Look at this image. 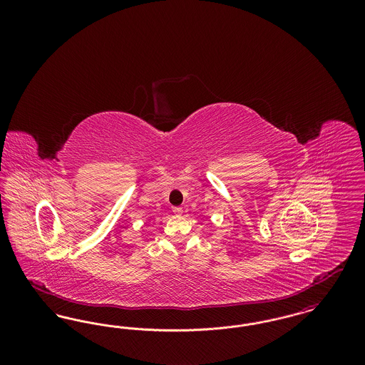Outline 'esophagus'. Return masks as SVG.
Here are the masks:
<instances>
[{"label": "esophagus", "mask_w": 365, "mask_h": 365, "mask_svg": "<svg viewBox=\"0 0 365 365\" xmlns=\"http://www.w3.org/2000/svg\"><path fill=\"white\" fill-rule=\"evenodd\" d=\"M173 212H174L175 215H178V216H179V215H182V213H183V209L180 208V207H174V208H173Z\"/></svg>", "instance_id": "1"}]
</instances>
